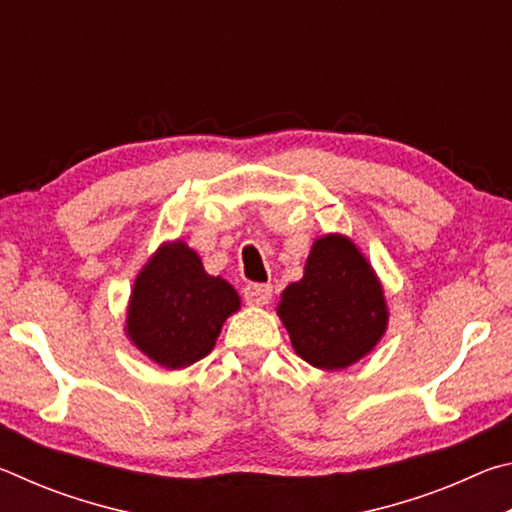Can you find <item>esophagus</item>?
<instances>
[{
  "mask_svg": "<svg viewBox=\"0 0 512 512\" xmlns=\"http://www.w3.org/2000/svg\"><path fill=\"white\" fill-rule=\"evenodd\" d=\"M244 298L248 305L264 307L273 298V287L271 284H248V287L244 289Z\"/></svg>",
  "mask_w": 512,
  "mask_h": 512,
  "instance_id": "esophagus-1",
  "label": "esophagus"
}]
</instances>
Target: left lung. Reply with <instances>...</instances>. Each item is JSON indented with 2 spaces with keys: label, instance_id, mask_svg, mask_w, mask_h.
Instances as JSON below:
<instances>
[{
  "label": "left lung",
  "instance_id": "obj_1",
  "mask_svg": "<svg viewBox=\"0 0 512 512\" xmlns=\"http://www.w3.org/2000/svg\"><path fill=\"white\" fill-rule=\"evenodd\" d=\"M293 350L316 368L339 370L375 348L386 329V302L366 257L350 239H318L305 277L289 284L277 307Z\"/></svg>",
  "mask_w": 512,
  "mask_h": 512
}]
</instances>
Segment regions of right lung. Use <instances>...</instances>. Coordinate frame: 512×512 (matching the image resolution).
I'll return each instance as SVG.
<instances>
[{
    "label": "right lung",
    "mask_w": 512,
    "mask_h": 512,
    "mask_svg": "<svg viewBox=\"0 0 512 512\" xmlns=\"http://www.w3.org/2000/svg\"><path fill=\"white\" fill-rule=\"evenodd\" d=\"M237 309V291L207 275L201 257L176 241L137 275L126 332L146 357L176 370L210 354L223 320Z\"/></svg>",
    "instance_id": "1"
}]
</instances>
